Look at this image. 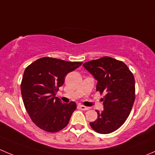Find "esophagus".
Listing matches in <instances>:
<instances>
[{
	"instance_id": "obj_1",
	"label": "esophagus",
	"mask_w": 155,
	"mask_h": 155,
	"mask_svg": "<svg viewBox=\"0 0 155 155\" xmlns=\"http://www.w3.org/2000/svg\"><path fill=\"white\" fill-rule=\"evenodd\" d=\"M79 107H80L81 109H82V110H88V109H90L89 107H85V106H83V105H80Z\"/></svg>"
}]
</instances>
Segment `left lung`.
<instances>
[{
	"label": "left lung",
	"mask_w": 155,
	"mask_h": 155,
	"mask_svg": "<svg viewBox=\"0 0 155 155\" xmlns=\"http://www.w3.org/2000/svg\"><path fill=\"white\" fill-rule=\"evenodd\" d=\"M97 80L96 90L104 97V110L97 112V119L90 123L92 129L102 134L118 130L127 120L135 101V79L124 62L103 57L83 64Z\"/></svg>",
	"instance_id": "obj_1"
}]
</instances>
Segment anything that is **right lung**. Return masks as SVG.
Instances as JSON below:
<instances>
[{
	"instance_id": "add662e5",
	"label": "right lung",
	"mask_w": 155,
	"mask_h": 155,
	"mask_svg": "<svg viewBox=\"0 0 155 155\" xmlns=\"http://www.w3.org/2000/svg\"><path fill=\"white\" fill-rule=\"evenodd\" d=\"M82 64L44 57L25 69L21 83L23 103L30 118L40 129L54 133L68 124L76 103L62 104L55 94L64 83L65 76Z\"/></svg>"
}]
</instances>
